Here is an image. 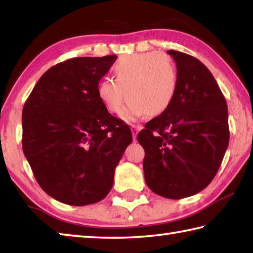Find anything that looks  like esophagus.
<instances>
[{
    "label": "esophagus",
    "instance_id": "esophagus-1",
    "mask_svg": "<svg viewBox=\"0 0 253 253\" xmlns=\"http://www.w3.org/2000/svg\"><path fill=\"white\" fill-rule=\"evenodd\" d=\"M130 129H131V134H132V138L136 139L137 134H138V131L142 129V126L139 125H131L130 126Z\"/></svg>",
    "mask_w": 253,
    "mask_h": 253
}]
</instances>
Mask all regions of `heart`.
Wrapping results in <instances>:
<instances>
[{
	"label": "heart",
	"mask_w": 253,
	"mask_h": 253,
	"mask_svg": "<svg viewBox=\"0 0 253 253\" xmlns=\"http://www.w3.org/2000/svg\"><path fill=\"white\" fill-rule=\"evenodd\" d=\"M115 79L102 78L97 93L111 114L131 122L144 116L155 117L168 110L176 96L178 75L173 59L157 52H144L122 58L113 67Z\"/></svg>",
	"instance_id": "heart-1"
}]
</instances>
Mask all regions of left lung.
Returning a JSON list of instances; mask_svg holds the SVG:
<instances>
[{
    "label": "left lung",
    "instance_id": "left-lung-1",
    "mask_svg": "<svg viewBox=\"0 0 253 253\" xmlns=\"http://www.w3.org/2000/svg\"><path fill=\"white\" fill-rule=\"evenodd\" d=\"M168 53L176 62V96L137 139L145 151L147 186L163 198L179 200L202 191L219 170L230 138L228 105L200 60L179 51Z\"/></svg>",
    "mask_w": 253,
    "mask_h": 253
}]
</instances>
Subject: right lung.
Segmentation results:
<instances>
[{"label":"right lung","instance_id":"add662e5","mask_svg":"<svg viewBox=\"0 0 253 253\" xmlns=\"http://www.w3.org/2000/svg\"><path fill=\"white\" fill-rule=\"evenodd\" d=\"M116 59L111 54L58 63L25 101L24 156L42 190L59 202L83 207L106 198L131 143L129 127L111 116L97 93Z\"/></svg>","mask_w":253,"mask_h":253}]
</instances>
